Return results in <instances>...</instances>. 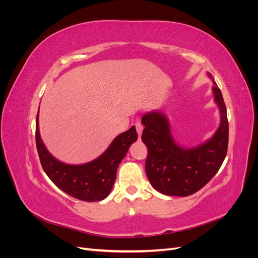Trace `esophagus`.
Masks as SVG:
<instances>
[{"instance_id": "1", "label": "esophagus", "mask_w": 258, "mask_h": 258, "mask_svg": "<svg viewBox=\"0 0 258 258\" xmlns=\"http://www.w3.org/2000/svg\"><path fill=\"white\" fill-rule=\"evenodd\" d=\"M136 129H137V132H138L139 137H141L142 131H143V124L141 123V121L137 120V122H136Z\"/></svg>"}]
</instances>
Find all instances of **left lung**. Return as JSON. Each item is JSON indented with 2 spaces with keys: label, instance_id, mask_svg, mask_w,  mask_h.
<instances>
[{
  "label": "left lung",
  "instance_id": "1",
  "mask_svg": "<svg viewBox=\"0 0 258 258\" xmlns=\"http://www.w3.org/2000/svg\"><path fill=\"white\" fill-rule=\"evenodd\" d=\"M213 83L221 123L214 136L205 143L192 148L178 146L165 114L153 111L142 117V141L148 152L146 175L154 188L163 195L186 197L198 191L217 173L226 157L229 130L227 111L222 92Z\"/></svg>",
  "mask_w": 258,
  "mask_h": 258
}]
</instances>
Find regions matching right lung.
<instances>
[{
  "label": "right lung",
  "mask_w": 258,
  "mask_h": 258,
  "mask_svg": "<svg viewBox=\"0 0 258 258\" xmlns=\"http://www.w3.org/2000/svg\"><path fill=\"white\" fill-rule=\"evenodd\" d=\"M35 140L38 157L45 173L61 190L83 201H100L110 195L120 161L130 145L138 140L136 127L117 136L107 150L97 159L84 165H67L56 159L45 147L36 115Z\"/></svg>",
  "instance_id": "obj_1"
}]
</instances>
